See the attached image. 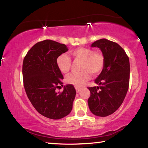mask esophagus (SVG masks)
Instances as JSON below:
<instances>
[{
  "label": "esophagus",
  "instance_id": "obj_1",
  "mask_svg": "<svg viewBox=\"0 0 148 148\" xmlns=\"http://www.w3.org/2000/svg\"><path fill=\"white\" fill-rule=\"evenodd\" d=\"M75 90H76V92H77V93H79V92H80L81 89H80L79 88H75Z\"/></svg>",
  "mask_w": 148,
  "mask_h": 148
}]
</instances>
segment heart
Segmentation results:
<instances>
[{
    "instance_id": "1",
    "label": "heart",
    "mask_w": 148,
    "mask_h": 148,
    "mask_svg": "<svg viewBox=\"0 0 148 148\" xmlns=\"http://www.w3.org/2000/svg\"><path fill=\"white\" fill-rule=\"evenodd\" d=\"M69 54L73 60L80 61L79 69L81 71L68 75L65 81L77 88L82 87L90 79V73L92 75H97L104 68V56L90 48L79 47L71 50ZM56 65L62 73H67L71 67L70 58L65 54H60L56 59Z\"/></svg>"
}]
</instances>
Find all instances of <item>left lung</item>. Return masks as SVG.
<instances>
[{"label": "left lung", "mask_w": 148, "mask_h": 148, "mask_svg": "<svg viewBox=\"0 0 148 148\" xmlns=\"http://www.w3.org/2000/svg\"><path fill=\"white\" fill-rule=\"evenodd\" d=\"M91 47L100 48L104 66L94 81L98 86L88 88V106L96 116H107L121 106L126 96L130 75L129 59L118 44L105 38L96 40Z\"/></svg>", "instance_id": "obj_1"}]
</instances>
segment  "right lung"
<instances>
[{
    "label": "right lung",
    "mask_w": 148,
    "mask_h": 148,
    "mask_svg": "<svg viewBox=\"0 0 148 148\" xmlns=\"http://www.w3.org/2000/svg\"><path fill=\"white\" fill-rule=\"evenodd\" d=\"M65 44L50 40L38 42L27 52L23 62L24 88L36 110L44 116L60 119L67 116L73 108L76 95L73 86H64L63 76L56 65L58 56L68 51Z\"/></svg>",
    "instance_id": "add662e5"
}]
</instances>
